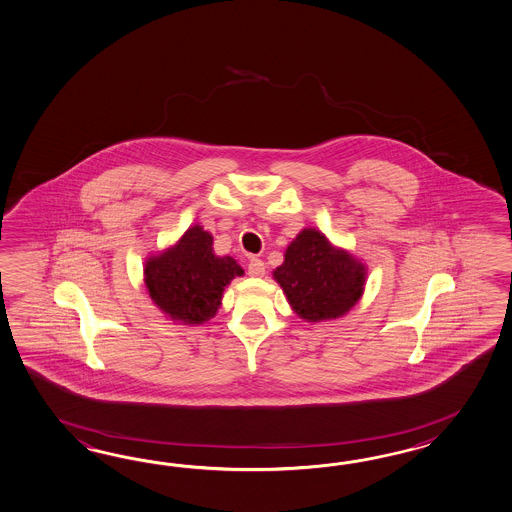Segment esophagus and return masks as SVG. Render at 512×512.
<instances>
[{
    "instance_id": "34e87169",
    "label": "esophagus",
    "mask_w": 512,
    "mask_h": 512,
    "mask_svg": "<svg viewBox=\"0 0 512 512\" xmlns=\"http://www.w3.org/2000/svg\"><path fill=\"white\" fill-rule=\"evenodd\" d=\"M249 275L254 276V278L265 275V263L260 258H250Z\"/></svg>"
}]
</instances>
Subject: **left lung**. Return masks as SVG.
I'll return each mask as SVG.
<instances>
[{"instance_id": "1", "label": "left lung", "mask_w": 512, "mask_h": 512, "mask_svg": "<svg viewBox=\"0 0 512 512\" xmlns=\"http://www.w3.org/2000/svg\"><path fill=\"white\" fill-rule=\"evenodd\" d=\"M275 280L302 319L317 323L347 314L360 299L366 269L345 250L334 249L314 228L291 241Z\"/></svg>"}]
</instances>
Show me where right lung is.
<instances>
[{
  "mask_svg": "<svg viewBox=\"0 0 512 512\" xmlns=\"http://www.w3.org/2000/svg\"><path fill=\"white\" fill-rule=\"evenodd\" d=\"M243 269L230 256L213 254V237L200 226L185 232L176 247L146 262L145 280L152 301L187 325L208 321L219 310L224 286Z\"/></svg>",
  "mask_w": 512,
  "mask_h": 512,
  "instance_id": "right-lung-1",
  "label": "right lung"
}]
</instances>
